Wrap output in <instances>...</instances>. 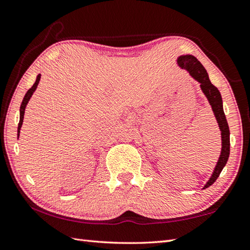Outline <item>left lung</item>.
I'll list each match as a JSON object with an SVG mask.
<instances>
[{
    "label": "left lung",
    "mask_w": 250,
    "mask_h": 250,
    "mask_svg": "<svg viewBox=\"0 0 250 250\" xmlns=\"http://www.w3.org/2000/svg\"><path fill=\"white\" fill-rule=\"evenodd\" d=\"M178 64L180 67L187 70L190 73V75L196 79L199 83L201 84L200 86H201L202 92L204 93V95H206L208 103H210V105L212 106L213 112H214L217 124H219L221 133H222L221 155L210 180H208L207 185L204 186L203 189H206L208 187H210V186L217 179V177L220 176L222 169L224 168L226 163H228L229 156V129L228 121H226V118L224 115L221 94L219 92V89H217L215 86L211 83L207 71L200 63V61H199L197 58H194L193 56H183L178 59Z\"/></svg>",
    "instance_id": "left-lung-1"
}]
</instances>
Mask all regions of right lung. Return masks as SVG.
Listing matches in <instances>:
<instances>
[{
  "label": "right lung",
  "instance_id": "obj_1",
  "mask_svg": "<svg viewBox=\"0 0 250 250\" xmlns=\"http://www.w3.org/2000/svg\"><path fill=\"white\" fill-rule=\"evenodd\" d=\"M40 78H42V75H38L37 79H36V82L35 84L31 86V87L28 89V92L26 93L24 99H22L21 102V109H20V124H18V129H17V137H20V132H21V125H22V120H24V113H25V108H26V105L28 104L29 99L31 97V95L34 94V92L36 90V88H37V85L39 84V81H40Z\"/></svg>",
  "mask_w": 250,
  "mask_h": 250
}]
</instances>
